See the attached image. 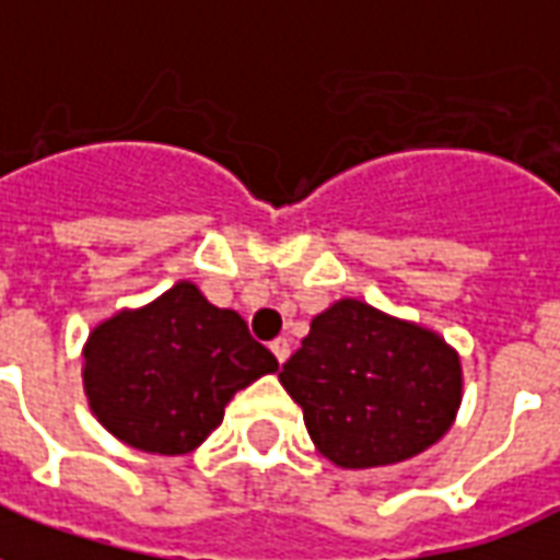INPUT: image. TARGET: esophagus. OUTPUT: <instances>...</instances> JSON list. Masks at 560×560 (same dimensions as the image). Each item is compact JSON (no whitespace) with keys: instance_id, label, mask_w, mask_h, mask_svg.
<instances>
[{"instance_id":"34e87169","label":"esophagus","mask_w":560,"mask_h":560,"mask_svg":"<svg viewBox=\"0 0 560 560\" xmlns=\"http://www.w3.org/2000/svg\"><path fill=\"white\" fill-rule=\"evenodd\" d=\"M270 349H272V355L279 358V364H284V361H288V358H290L288 337H276V340H272V343H270Z\"/></svg>"}]
</instances>
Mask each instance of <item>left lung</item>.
Listing matches in <instances>:
<instances>
[{
  "instance_id": "obj_1",
  "label": "left lung",
  "mask_w": 560,
  "mask_h": 560,
  "mask_svg": "<svg viewBox=\"0 0 560 560\" xmlns=\"http://www.w3.org/2000/svg\"><path fill=\"white\" fill-rule=\"evenodd\" d=\"M279 382L319 455L343 469L420 455L450 432L464 399L458 349L361 299H337L311 319Z\"/></svg>"
}]
</instances>
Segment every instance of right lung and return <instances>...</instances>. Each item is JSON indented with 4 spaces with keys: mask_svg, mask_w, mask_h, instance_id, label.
I'll list each match as a JSON object with an SVG mask.
<instances>
[{
    "mask_svg": "<svg viewBox=\"0 0 560 560\" xmlns=\"http://www.w3.org/2000/svg\"><path fill=\"white\" fill-rule=\"evenodd\" d=\"M276 370L241 314L211 305L187 279L96 323L81 349L93 417L119 443L152 455L199 450L234 394Z\"/></svg>",
    "mask_w": 560,
    "mask_h": 560,
    "instance_id": "obj_1",
    "label": "right lung"
}]
</instances>
